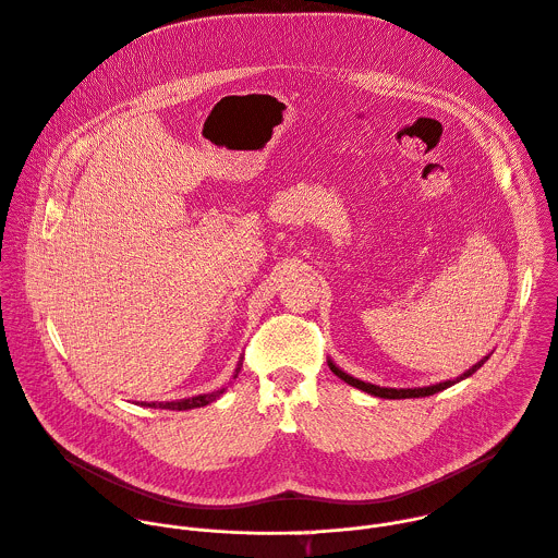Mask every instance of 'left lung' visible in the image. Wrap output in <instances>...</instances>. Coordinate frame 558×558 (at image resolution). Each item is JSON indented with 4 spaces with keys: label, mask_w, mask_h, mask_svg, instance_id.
I'll return each instance as SVG.
<instances>
[{
    "label": "left lung",
    "mask_w": 558,
    "mask_h": 558,
    "mask_svg": "<svg viewBox=\"0 0 558 558\" xmlns=\"http://www.w3.org/2000/svg\"><path fill=\"white\" fill-rule=\"evenodd\" d=\"M488 357H490V355H488ZM488 357H484L482 362H476L472 368H468V371H465L463 375H459L457 379L439 381V384H435V386H424V388H384V386L366 384V381L355 379V377L347 375L344 371H340L331 360H329V368H331L340 379H344L347 384H351V386H355V388H360V390H364V392H371V395H375V397H386V400H407V397H426V395H435V392H439V390H444V388H448V386H452V384H457V381L470 377L474 371H480V368L484 366V362H486Z\"/></svg>",
    "instance_id": "1"
}]
</instances>
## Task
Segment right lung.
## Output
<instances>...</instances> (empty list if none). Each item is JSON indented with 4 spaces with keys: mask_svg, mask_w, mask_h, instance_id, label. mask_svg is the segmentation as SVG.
Returning a JSON list of instances; mask_svg holds the SVG:
<instances>
[{
    "mask_svg": "<svg viewBox=\"0 0 558 558\" xmlns=\"http://www.w3.org/2000/svg\"><path fill=\"white\" fill-rule=\"evenodd\" d=\"M241 366H243V362L238 364L235 375H238V371H241ZM235 375H233V377H235ZM222 392H225V388L214 390V392H207V395L187 397V400H179V402H158V404H156V402H151V404H143V407H151V409H170V411H190V409H201V407H207V404L216 402Z\"/></svg>",
    "mask_w": 558,
    "mask_h": 558,
    "instance_id": "add662e5",
    "label": "right lung"
}]
</instances>
